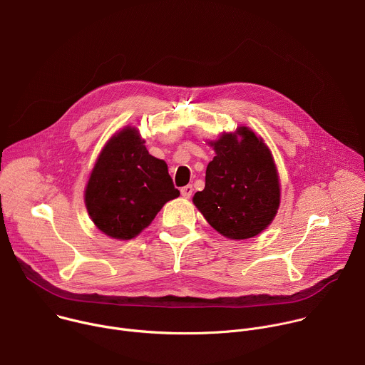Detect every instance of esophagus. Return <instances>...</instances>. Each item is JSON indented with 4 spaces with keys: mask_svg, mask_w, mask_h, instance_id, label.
Segmentation results:
<instances>
[{
    "mask_svg": "<svg viewBox=\"0 0 365 365\" xmlns=\"http://www.w3.org/2000/svg\"><path fill=\"white\" fill-rule=\"evenodd\" d=\"M180 193H182V196H183L185 199H189V197L192 196V193H193V187H192V185L183 186V187L180 189Z\"/></svg>",
    "mask_w": 365,
    "mask_h": 365,
    "instance_id": "obj_1",
    "label": "esophagus"
}]
</instances>
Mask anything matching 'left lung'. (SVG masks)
<instances>
[{"label": "left lung", "mask_w": 365, "mask_h": 365, "mask_svg": "<svg viewBox=\"0 0 365 365\" xmlns=\"http://www.w3.org/2000/svg\"><path fill=\"white\" fill-rule=\"evenodd\" d=\"M215 158L206 168L205 189L193 203L222 236L235 240L264 232L281 203L278 169L269 148L250 128L206 142Z\"/></svg>", "instance_id": "1"}]
</instances>
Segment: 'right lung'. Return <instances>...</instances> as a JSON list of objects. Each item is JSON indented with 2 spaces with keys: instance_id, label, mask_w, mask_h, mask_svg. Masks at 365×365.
Segmentation results:
<instances>
[{
  "instance_id": "obj_1",
  "label": "right lung",
  "mask_w": 365,
  "mask_h": 365,
  "mask_svg": "<svg viewBox=\"0 0 365 365\" xmlns=\"http://www.w3.org/2000/svg\"><path fill=\"white\" fill-rule=\"evenodd\" d=\"M179 195L166 162L148 152L136 128L126 126L98 153L86 185L84 203L97 229L113 239L129 240Z\"/></svg>"
}]
</instances>
